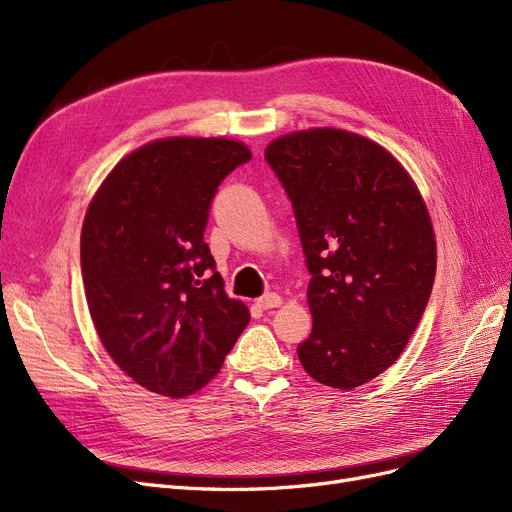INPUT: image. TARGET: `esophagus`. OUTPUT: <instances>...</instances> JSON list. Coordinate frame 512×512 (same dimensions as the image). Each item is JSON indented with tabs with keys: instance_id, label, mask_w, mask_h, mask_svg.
<instances>
[{
	"instance_id": "esophagus-1",
	"label": "esophagus",
	"mask_w": 512,
	"mask_h": 512,
	"mask_svg": "<svg viewBox=\"0 0 512 512\" xmlns=\"http://www.w3.org/2000/svg\"><path fill=\"white\" fill-rule=\"evenodd\" d=\"M256 305L262 309H271V307H280L282 305V297L277 292H267L262 297L256 299Z\"/></svg>"
}]
</instances>
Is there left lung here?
I'll return each mask as SVG.
<instances>
[{
  "mask_svg": "<svg viewBox=\"0 0 512 512\" xmlns=\"http://www.w3.org/2000/svg\"><path fill=\"white\" fill-rule=\"evenodd\" d=\"M288 194L314 324L299 344L320 384L354 389L391 367L429 301L436 237L414 181L380 145L359 134L292 132L265 149Z\"/></svg>",
  "mask_w": 512,
  "mask_h": 512,
  "instance_id": "left-lung-1",
  "label": "left lung"
}]
</instances>
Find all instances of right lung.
I'll use <instances>...</instances> for the list:
<instances>
[{
	"mask_svg": "<svg viewBox=\"0 0 512 512\" xmlns=\"http://www.w3.org/2000/svg\"><path fill=\"white\" fill-rule=\"evenodd\" d=\"M250 160L226 138H164L123 158L87 209L91 320L111 359L153 393L177 399L205 386L250 322L205 243L220 183Z\"/></svg>",
	"mask_w": 512,
	"mask_h": 512,
	"instance_id": "add662e5",
	"label": "right lung"
}]
</instances>
